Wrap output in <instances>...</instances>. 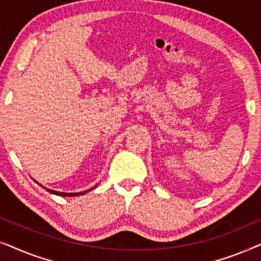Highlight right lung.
Wrapping results in <instances>:
<instances>
[{"instance_id": "obj_1", "label": "right lung", "mask_w": 261, "mask_h": 261, "mask_svg": "<svg viewBox=\"0 0 261 261\" xmlns=\"http://www.w3.org/2000/svg\"><path fill=\"white\" fill-rule=\"evenodd\" d=\"M40 185H41V184H40ZM41 187H42V185H41ZM95 188H96V185H95L94 188L88 189V190H85V191H81V192H59V191L51 190V189H47V188H44V189H46V191H48L49 194H53V195H57V196H64V197H73V196H81V195L87 194V192L91 191L92 189H95Z\"/></svg>"}]
</instances>
